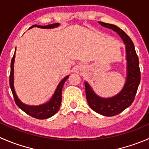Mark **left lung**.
I'll return each mask as SVG.
<instances>
[{"label": "left lung", "mask_w": 149, "mask_h": 149, "mask_svg": "<svg viewBox=\"0 0 149 149\" xmlns=\"http://www.w3.org/2000/svg\"><path fill=\"white\" fill-rule=\"evenodd\" d=\"M99 23L104 27L116 31L124 42L127 61V79L120 92L112 98L107 99L98 97L88 84L85 82L86 96L88 105L93 110L104 116H115L128 107L134 101L141 81L139 60L133 41L124 31L115 25L102 22H99Z\"/></svg>", "instance_id": "left-lung-1"}]
</instances>
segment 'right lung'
<instances>
[{"mask_svg": "<svg viewBox=\"0 0 149 149\" xmlns=\"http://www.w3.org/2000/svg\"><path fill=\"white\" fill-rule=\"evenodd\" d=\"M59 26V24L55 23L52 24L47 25V26H40V25L34 24L31 26V28L38 27V28H43V29H51L55 28L56 26ZM16 51V50H15ZM15 60V52L13 54V56L11 59V63H10V73L9 76V84L10 89H11L12 94H13V98H14V101L16 102V105L19 107L20 109L26 114H28L30 116L33 117L34 118L40 120L47 119L50 117L53 116L56 112H58L60 106L61 104V100H62V88L64 84H65V81L67 80L69 76H67L66 77L64 78L60 84H58V87H57L56 90L55 91V94L52 96V99L49 100L48 102H47L44 104L40 105V106H29L23 104L20 100H19L18 97L16 96V92H15L14 87H13V63H14Z\"/></svg>", "mask_w": 149, "mask_h": 149, "instance_id": "right-lung-1", "label": "right lung"}]
</instances>
